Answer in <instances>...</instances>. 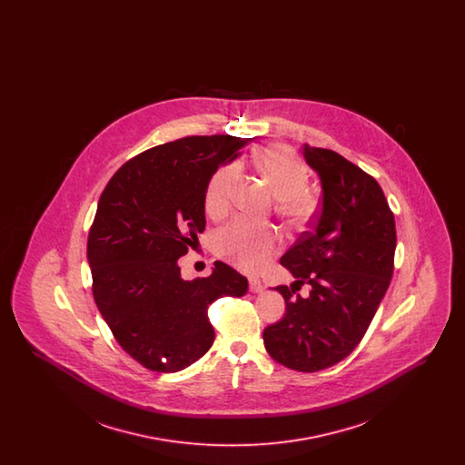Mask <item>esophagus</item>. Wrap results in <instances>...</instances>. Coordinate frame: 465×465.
Here are the masks:
<instances>
[{
    "label": "esophagus",
    "mask_w": 465,
    "mask_h": 465,
    "mask_svg": "<svg viewBox=\"0 0 465 465\" xmlns=\"http://www.w3.org/2000/svg\"><path fill=\"white\" fill-rule=\"evenodd\" d=\"M265 286L258 279H249V291L251 292H262Z\"/></svg>",
    "instance_id": "obj_1"
}]
</instances>
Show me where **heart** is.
Wrapping results in <instances>:
<instances>
[{
    "instance_id": "obj_1",
    "label": "heart",
    "mask_w": 465,
    "mask_h": 465,
    "mask_svg": "<svg viewBox=\"0 0 465 465\" xmlns=\"http://www.w3.org/2000/svg\"><path fill=\"white\" fill-rule=\"evenodd\" d=\"M254 165L270 190L279 197V213L294 228H305L319 209L317 195L307 188L309 171L288 146L272 144L254 155ZM239 179V163H226L211 177L205 192V213L223 216L232 202ZM282 239L277 230L247 220L228 223L216 235L218 254L245 272H256L279 251Z\"/></svg>"
}]
</instances>
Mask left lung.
<instances>
[{"label":"left lung","instance_id":"8db88e82","mask_svg":"<svg viewBox=\"0 0 465 465\" xmlns=\"http://www.w3.org/2000/svg\"><path fill=\"white\" fill-rule=\"evenodd\" d=\"M303 156L321 179L322 203L312 232L281 258L296 281L277 288L286 313L263 341L279 364L313 373L351 354L371 324L394 272L396 222L376 179L355 163L309 144ZM303 283L310 296L294 297Z\"/></svg>","mask_w":465,"mask_h":465}]
</instances>
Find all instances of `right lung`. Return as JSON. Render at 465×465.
<instances>
[{
    "mask_svg": "<svg viewBox=\"0 0 465 465\" xmlns=\"http://www.w3.org/2000/svg\"><path fill=\"white\" fill-rule=\"evenodd\" d=\"M247 141L190 135L160 144L124 163L99 199L87 242L92 294L120 347L152 371L199 361L214 341L209 305L247 291L223 262L193 281L177 263L199 245L211 177Z\"/></svg>",
    "mask_w": 465,
    "mask_h": 465,
    "instance_id": "add662e5",
    "label": "right lung"
}]
</instances>
